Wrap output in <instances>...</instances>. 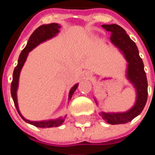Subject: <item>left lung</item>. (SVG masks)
<instances>
[{
  "instance_id": "1",
  "label": "left lung",
  "mask_w": 155,
  "mask_h": 155,
  "mask_svg": "<svg viewBox=\"0 0 155 155\" xmlns=\"http://www.w3.org/2000/svg\"><path fill=\"white\" fill-rule=\"evenodd\" d=\"M102 27L111 34L110 40L124 53L129 63L127 76L134 84L137 89V101L130 110L121 113H101L104 120L111 125L125 124L138 116L143 110L148 97V84L147 75L144 71V64L139 56V52L135 42L133 41L125 30L120 25H102Z\"/></svg>"
}]
</instances>
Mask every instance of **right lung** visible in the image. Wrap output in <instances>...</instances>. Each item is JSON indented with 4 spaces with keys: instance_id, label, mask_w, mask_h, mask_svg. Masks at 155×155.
<instances>
[{
    "instance_id": "right-lung-1",
    "label": "right lung",
    "mask_w": 155,
    "mask_h": 155,
    "mask_svg": "<svg viewBox=\"0 0 155 155\" xmlns=\"http://www.w3.org/2000/svg\"><path fill=\"white\" fill-rule=\"evenodd\" d=\"M60 28V25L56 23H51L49 25H42L41 26L36 29L34 31L31 36L29 38V41L27 42V45L25 46V47L22 50V51L21 53L19 58H18V65L16 66V68H14L13 74V80L11 83V95L13 97V102L15 104V107L18 110L19 115L21 117L23 120L26 121L27 123H30L31 125H35L36 127H40V128H50V127H57L58 125H60L63 122L64 119L62 118H58L56 120H47V121H30L23 117L21 114L19 112L18 109V101H17V89H18V80H19V75H20V71L21 70V68L24 65V63L25 62V59L27 58L28 53L32 51L36 46L41 43V42H44L47 39H49L51 38L57 34L58 32V29ZM78 87V84H75V86H73L71 87V89L70 90L69 92V97L68 100L71 101V97H72L73 93L75 92L76 88ZM64 117V118H65Z\"/></svg>"
}]
</instances>
